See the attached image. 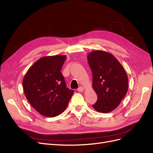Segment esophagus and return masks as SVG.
Segmentation results:
<instances>
[{
  "instance_id": "esophagus-1",
  "label": "esophagus",
  "mask_w": 153,
  "mask_h": 153,
  "mask_svg": "<svg viewBox=\"0 0 153 153\" xmlns=\"http://www.w3.org/2000/svg\"><path fill=\"white\" fill-rule=\"evenodd\" d=\"M77 91H79V92H83V91H84V88L83 87H79V88H77Z\"/></svg>"
}]
</instances>
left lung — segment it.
<instances>
[{"label":"left lung","mask_w":153,"mask_h":153,"mask_svg":"<svg viewBox=\"0 0 153 153\" xmlns=\"http://www.w3.org/2000/svg\"><path fill=\"white\" fill-rule=\"evenodd\" d=\"M88 62L92 72V87L97 100L92 107L108 113L117 108L128 91V77L123 67L110 53L96 50L90 53Z\"/></svg>","instance_id":"left-lung-1"}]
</instances>
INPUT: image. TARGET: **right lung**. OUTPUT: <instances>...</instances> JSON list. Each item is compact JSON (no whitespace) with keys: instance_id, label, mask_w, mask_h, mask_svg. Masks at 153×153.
I'll list each match as a JSON object with an SVG mask.
<instances>
[{"instance_id":"right-lung-1","label":"right lung","mask_w":153,"mask_h":153,"mask_svg":"<svg viewBox=\"0 0 153 153\" xmlns=\"http://www.w3.org/2000/svg\"><path fill=\"white\" fill-rule=\"evenodd\" d=\"M66 56H46L31 66L23 78V90L30 105L42 116L55 117L67 107L74 94L61 72Z\"/></svg>"}]
</instances>
